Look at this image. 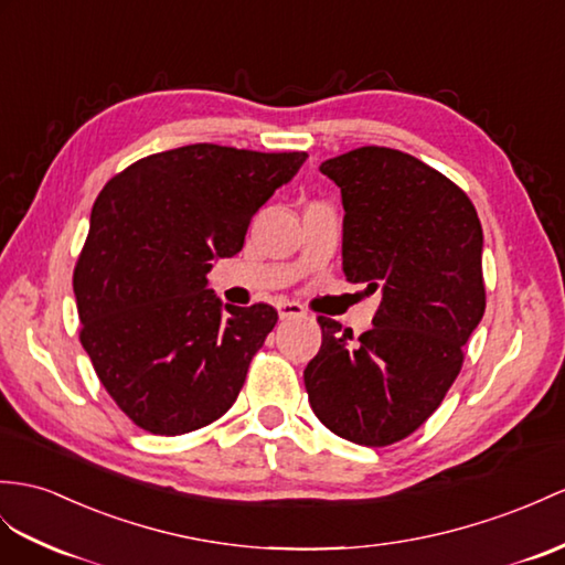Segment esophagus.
Segmentation results:
<instances>
[{"instance_id": "obj_1", "label": "esophagus", "mask_w": 565, "mask_h": 565, "mask_svg": "<svg viewBox=\"0 0 565 565\" xmlns=\"http://www.w3.org/2000/svg\"><path fill=\"white\" fill-rule=\"evenodd\" d=\"M278 313L282 321H287V319H297V316H305L307 311H305V307L297 305V301H280Z\"/></svg>"}]
</instances>
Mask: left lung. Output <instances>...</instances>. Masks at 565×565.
Wrapping results in <instances>:
<instances>
[{"label": "left lung", "mask_w": 565, "mask_h": 565, "mask_svg": "<svg viewBox=\"0 0 565 565\" xmlns=\"http://www.w3.org/2000/svg\"><path fill=\"white\" fill-rule=\"evenodd\" d=\"M340 186L342 270L381 290L374 328L354 340L319 316L305 369L313 415L352 444L391 446L434 415L484 316L481 223L465 191L429 164L381 146L319 168Z\"/></svg>", "instance_id": "left-lung-1"}]
</instances>
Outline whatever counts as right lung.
I'll return each instance as SVG.
<instances>
[{
  "mask_svg": "<svg viewBox=\"0 0 565 565\" xmlns=\"http://www.w3.org/2000/svg\"><path fill=\"white\" fill-rule=\"evenodd\" d=\"M305 160L182 146L129 164L95 199L74 270L81 345L136 426L179 436L237 401L278 311L223 305L205 273L242 252L254 213Z\"/></svg>",
  "mask_w": 565,
  "mask_h": 565,
  "instance_id": "add662e5",
  "label": "right lung"
}]
</instances>
